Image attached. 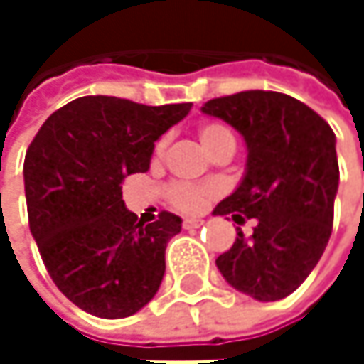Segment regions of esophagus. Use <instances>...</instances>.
Listing matches in <instances>:
<instances>
[{
  "mask_svg": "<svg viewBox=\"0 0 364 364\" xmlns=\"http://www.w3.org/2000/svg\"><path fill=\"white\" fill-rule=\"evenodd\" d=\"M202 223H204V221H202V219H196V217H185V219H183V228H185V230L200 228Z\"/></svg>",
  "mask_w": 364,
  "mask_h": 364,
  "instance_id": "34e87169",
  "label": "esophagus"
}]
</instances>
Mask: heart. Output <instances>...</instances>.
Here are the masks:
<instances>
[{"instance_id": "obj_1", "label": "heart", "mask_w": 364, "mask_h": 364, "mask_svg": "<svg viewBox=\"0 0 364 364\" xmlns=\"http://www.w3.org/2000/svg\"><path fill=\"white\" fill-rule=\"evenodd\" d=\"M198 136H200V143L206 149V154H210L217 145H221L225 141H234L232 130L225 128L223 124H215V122L202 124L200 130H198ZM162 149H164V141L158 143L156 154L160 156ZM213 193H215V187H210V185H196V183H171L168 189H166L168 202L177 210H183V213H198V210H202V206L206 204V200Z\"/></svg>"}]
</instances>
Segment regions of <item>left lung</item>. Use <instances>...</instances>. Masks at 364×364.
<instances>
[{
	"label": "left lung",
	"mask_w": 364,
	"mask_h": 364,
	"mask_svg": "<svg viewBox=\"0 0 364 364\" xmlns=\"http://www.w3.org/2000/svg\"><path fill=\"white\" fill-rule=\"evenodd\" d=\"M202 113L234 126L249 151L242 181L213 215L255 219L253 234L247 238L238 228L217 267L257 301L284 299L310 276L331 238L339 185L335 132L306 103L272 90L213 99Z\"/></svg>",
	"instance_id": "left-lung-1"
}]
</instances>
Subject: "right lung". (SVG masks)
<instances>
[{
    "label": "right lung",
    "mask_w": 364,
    "mask_h": 364,
    "mask_svg": "<svg viewBox=\"0 0 364 364\" xmlns=\"http://www.w3.org/2000/svg\"><path fill=\"white\" fill-rule=\"evenodd\" d=\"M191 103L149 107L117 97H80L54 111L25 156L29 228L58 291L99 318L147 306L166 269L181 217L143 223L122 200V181L145 173L154 143Z\"/></svg>",
    "instance_id": "right-lung-1"
}]
</instances>
